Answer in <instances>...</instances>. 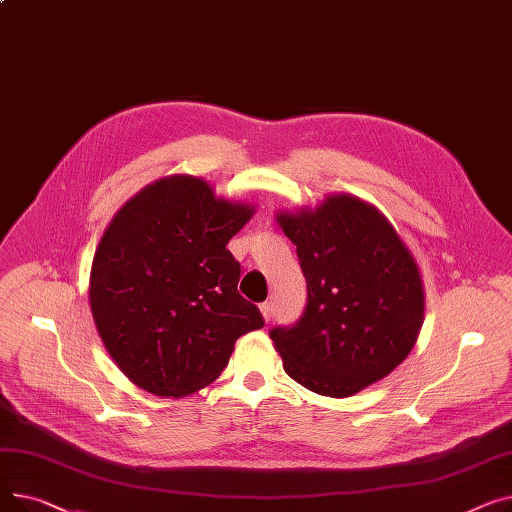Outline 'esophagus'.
Returning <instances> with one entry per match:
<instances>
[{
  "label": "esophagus",
  "instance_id": "obj_1",
  "mask_svg": "<svg viewBox=\"0 0 512 512\" xmlns=\"http://www.w3.org/2000/svg\"><path fill=\"white\" fill-rule=\"evenodd\" d=\"M259 309H261V315H263V319H265V321H270V319H272V315H274V311H272V303H263V305H259Z\"/></svg>",
  "mask_w": 512,
  "mask_h": 512
}]
</instances>
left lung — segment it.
Instances as JSON below:
<instances>
[{"mask_svg": "<svg viewBox=\"0 0 512 512\" xmlns=\"http://www.w3.org/2000/svg\"><path fill=\"white\" fill-rule=\"evenodd\" d=\"M276 220L307 280L301 319L270 332L284 371L332 398L386 378L413 351L425 311L421 272L396 228L346 193L315 209L278 211Z\"/></svg>", "mask_w": 512, "mask_h": 512, "instance_id": "left-lung-1", "label": "left lung"}]
</instances>
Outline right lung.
I'll list each match as a JSON object with an SVG mask.
<instances>
[{
    "instance_id": "right-lung-1",
    "label": "right lung",
    "mask_w": 512,
    "mask_h": 512,
    "mask_svg": "<svg viewBox=\"0 0 512 512\" xmlns=\"http://www.w3.org/2000/svg\"><path fill=\"white\" fill-rule=\"evenodd\" d=\"M253 213L191 174L159 178L118 209L93 257L89 303L105 351L134 386L193 394L218 380L242 334L263 328L226 249Z\"/></svg>"
}]
</instances>
